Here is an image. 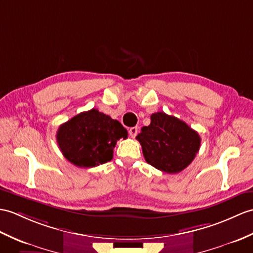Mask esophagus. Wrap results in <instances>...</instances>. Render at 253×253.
<instances>
[{
	"mask_svg": "<svg viewBox=\"0 0 253 253\" xmlns=\"http://www.w3.org/2000/svg\"><path fill=\"white\" fill-rule=\"evenodd\" d=\"M129 136H130L131 138H136L137 133H138V127H131L129 128Z\"/></svg>",
	"mask_w": 253,
	"mask_h": 253,
	"instance_id": "esophagus-1",
	"label": "esophagus"
}]
</instances>
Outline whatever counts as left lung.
<instances>
[{
  "label": "left lung",
  "mask_w": 253,
  "mask_h": 253,
  "mask_svg": "<svg viewBox=\"0 0 253 253\" xmlns=\"http://www.w3.org/2000/svg\"><path fill=\"white\" fill-rule=\"evenodd\" d=\"M137 140L146 163L167 173L185 169L201 146V137L194 129L164 112L151 115V124L142 127Z\"/></svg>",
  "instance_id": "left-lung-1"
}]
</instances>
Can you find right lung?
I'll use <instances>...</instances> for the list:
<instances>
[{
  "label": "right lung",
  "mask_w": 253,
  "mask_h": 253,
  "mask_svg": "<svg viewBox=\"0 0 253 253\" xmlns=\"http://www.w3.org/2000/svg\"><path fill=\"white\" fill-rule=\"evenodd\" d=\"M119 121L91 109L63 123L57 131V143L63 156L81 168L110 162L117 140L127 138Z\"/></svg>",
  "instance_id": "obj_1"
}]
</instances>
